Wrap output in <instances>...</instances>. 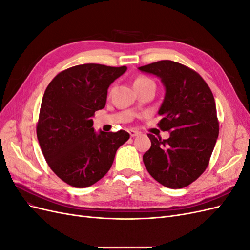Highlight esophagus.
<instances>
[{
    "label": "esophagus",
    "instance_id": "obj_1",
    "mask_svg": "<svg viewBox=\"0 0 250 250\" xmlns=\"http://www.w3.org/2000/svg\"><path fill=\"white\" fill-rule=\"evenodd\" d=\"M128 133H129L130 134V137L131 138H134V137H137V135L139 134V132L138 131H135V130H128Z\"/></svg>",
    "mask_w": 250,
    "mask_h": 250
}]
</instances>
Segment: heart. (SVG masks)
I'll return each instance as SVG.
<instances>
[{
  "mask_svg": "<svg viewBox=\"0 0 250 250\" xmlns=\"http://www.w3.org/2000/svg\"><path fill=\"white\" fill-rule=\"evenodd\" d=\"M147 84H153L154 85V82L151 78H149L147 76H143V75H141V76H138L137 78L134 79V82H133L134 87H140V86H144V85H147Z\"/></svg>",
  "mask_w": 250,
  "mask_h": 250,
  "instance_id": "heart-1",
  "label": "heart"
}]
</instances>
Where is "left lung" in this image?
Listing matches in <instances>:
<instances>
[{"label": "left lung", "mask_w": 250, "mask_h": 250, "mask_svg": "<svg viewBox=\"0 0 250 250\" xmlns=\"http://www.w3.org/2000/svg\"><path fill=\"white\" fill-rule=\"evenodd\" d=\"M139 70L160 77L166 87L157 126L170 131L162 140L149 133L150 149L143 155L149 174L170 188H181L206 171L219 134L213 93L200 75L184 64L161 60Z\"/></svg>", "instance_id": "obj_1"}]
</instances>
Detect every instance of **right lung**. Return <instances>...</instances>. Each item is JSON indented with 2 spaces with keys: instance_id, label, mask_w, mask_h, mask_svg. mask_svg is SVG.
Returning a JSON list of instances; mask_svg holds the SVG:
<instances>
[{
  "instance_id": "add662e5",
  "label": "right lung",
  "mask_w": 250,
  "mask_h": 250,
  "mask_svg": "<svg viewBox=\"0 0 250 250\" xmlns=\"http://www.w3.org/2000/svg\"><path fill=\"white\" fill-rule=\"evenodd\" d=\"M127 67L85 63L58 73L43 94L36 134L47 164L65 184L86 188L108 172L118 148L129 139L125 130L93 128L104 108L107 88Z\"/></svg>"
}]
</instances>
